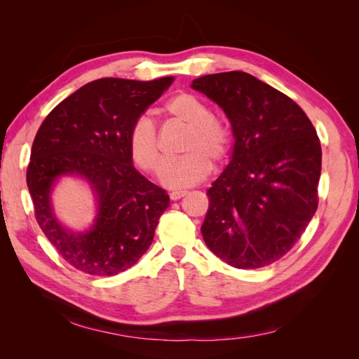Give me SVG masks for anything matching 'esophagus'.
Returning <instances> with one entry per match:
<instances>
[{"label": "esophagus", "instance_id": "obj_1", "mask_svg": "<svg viewBox=\"0 0 359 359\" xmlns=\"http://www.w3.org/2000/svg\"><path fill=\"white\" fill-rule=\"evenodd\" d=\"M187 194V191H184V190H180V191H172L169 196H170V199L172 201H178V199H181V198H184Z\"/></svg>", "mask_w": 359, "mask_h": 359}]
</instances>
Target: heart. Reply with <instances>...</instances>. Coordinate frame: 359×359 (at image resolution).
Here are the masks:
<instances>
[{"mask_svg":"<svg viewBox=\"0 0 359 359\" xmlns=\"http://www.w3.org/2000/svg\"><path fill=\"white\" fill-rule=\"evenodd\" d=\"M165 114L187 127L181 153L186 154L163 172V184L169 189H186L199 184L211 172V163L220 166L231 154L233 135L229 123L211 114V107L191 93H178L163 106ZM128 154L135 166L148 175H160L163 154L154 123L145 115L137 116L127 136Z\"/></svg>","mask_w":359,"mask_h":359,"instance_id":"obj_1","label":"heart"}]
</instances>
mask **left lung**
Wrapping results in <instances>:
<instances>
[{"label":"left lung","instance_id":"left-lung-1","mask_svg":"<svg viewBox=\"0 0 359 359\" xmlns=\"http://www.w3.org/2000/svg\"><path fill=\"white\" fill-rule=\"evenodd\" d=\"M191 88L222 107L235 136L232 160L208 190L203 240L235 268L274 264L318 210L316 130L290 97L244 72L206 74Z\"/></svg>","mask_w":359,"mask_h":359}]
</instances>
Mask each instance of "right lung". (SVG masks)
<instances>
[{
    "instance_id": "obj_1",
    "label": "right lung",
    "mask_w": 359,
    "mask_h": 359,
    "mask_svg": "<svg viewBox=\"0 0 359 359\" xmlns=\"http://www.w3.org/2000/svg\"><path fill=\"white\" fill-rule=\"evenodd\" d=\"M172 81H93L53 107L34 137L27 186L36 220L62 259L85 274L123 273L153 243L169 196L135 169L127 136ZM64 172L88 179L100 199L96 223L85 234L66 231L53 217L48 193Z\"/></svg>"
}]
</instances>
